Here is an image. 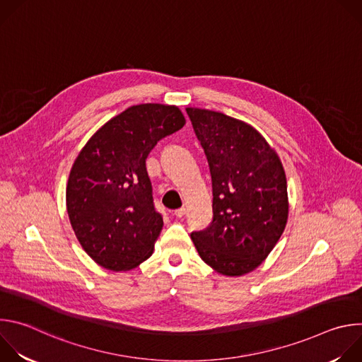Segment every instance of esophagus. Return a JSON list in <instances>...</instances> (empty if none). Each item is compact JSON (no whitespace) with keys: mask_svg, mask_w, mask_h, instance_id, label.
I'll list each match as a JSON object with an SVG mask.
<instances>
[{"mask_svg":"<svg viewBox=\"0 0 362 362\" xmlns=\"http://www.w3.org/2000/svg\"><path fill=\"white\" fill-rule=\"evenodd\" d=\"M186 212H187L186 208H180V209L175 211V216H176V218H183V216L186 215Z\"/></svg>","mask_w":362,"mask_h":362,"instance_id":"34e87169","label":"esophagus"}]
</instances>
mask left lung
<instances>
[{"label":"left lung","mask_w":362,"mask_h":362,"mask_svg":"<svg viewBox=\"0 0 362 362\" xmlns=\"http://www.w3.org/2000/svg\"><path fill=\"white\" fill-rule=\"evenodd\" d=\"M186 112L208 159L214 193L211 225L190 238L216 272L245 275L267 259L286 226L284 166L250 124L206 109Z\"/></svg>","instance_id":"left-lung-1"}]
</instances>
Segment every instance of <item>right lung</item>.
<instances>
[{
	"label": "right lung",
	"instance_id": "obj_1",
	"mask_svg": "<svg viewBox=\"0 0 362 362\" xmlns=\"http://www.w3.org/2000/svg\"><path fill=\"white\" fill-rule=\"evenodd\" d=\"M185 123L176 106H132L78 153L66 190L67 214L81 247L100 267L129 271L153 253L163 218L153 206L146 159Z\"/></svg>",
	"mask_w": 362,
	"mask_h": 362
}]
</instances>
